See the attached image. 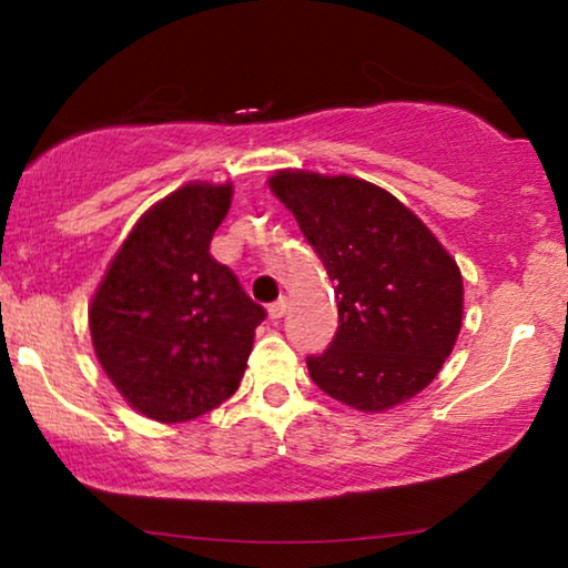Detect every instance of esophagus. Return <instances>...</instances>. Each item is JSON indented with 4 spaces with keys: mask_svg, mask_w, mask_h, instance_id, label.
<instances>
[{
    "mask_svg": "<svg viewBox=\"0 0 568 568\" xmlns=\"http://www.w3.org/2000/svg\"><path fill=\"white\" fill-rule=\"evenodd\" d=\"M284 310H286V300L278 297L276 302H271V305H268V317H271V321H278V317L284 315Z\"/></svg>",
    "mask_w": 568,
    "mask_h": 568,
    "instance_id": "34e87169",
    "label": "esophagus"
}]
</instances>
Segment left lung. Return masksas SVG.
Wrapping results in <instances>:
<instances>
[{"instance_id":"8db88e82","label":"left lung","mask_w":568,"mask_h":568,"mask_svg":"<svg viewBox=\"0 0 568 568\" xmlns=\"http://www.w3.org/2000/svg\"><path fill=\"white\" fill-rule=\"evenodd\" d=\"M268 183L336 284L338 331L307 356L313 383L369 414L414 398L460 333L457 263L410 209L367 181L284 170Z\"/></svg>"}]
</instances>
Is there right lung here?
I'll use <instances>...</instances> for the list:
<instances>
[{
	"mask_svg": "<svg viewBox=\"0 0 568 568\" xmlns=\"http://www.w3.org/2000/svg\"><path fill=\"white\" fill-rule=\"evenodd\" d=\"M230 185L189 183L152 206L90 307L92 346L139 414L162 424L220 406L243 379L266 310L209 253Z\"/></svg>",
	"mask_w": 568,
	"mask_h": 568,
	"instance_id": "right-lung-1",
	"label": "right lung"
}]
</instances>
